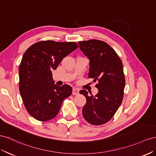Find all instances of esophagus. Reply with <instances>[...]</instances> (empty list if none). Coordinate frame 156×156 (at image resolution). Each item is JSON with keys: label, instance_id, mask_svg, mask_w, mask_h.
<instances>
[{"label": "esophagus", "instance_id": "1", "mask_svg": "<svg viewBox=\"0 0 156 156\" xmlns=\"http://www.w3.org/2000/svg\"><path fill=\"white\" fill-rule=\"evenodd\" d=\"M73 94L74 95L79 94V91H78V90H77V89H76V88H73Z\"/></svg>", "mask_w": 156, "mask_h": 156}]
</instances>
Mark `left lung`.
<instances>
[{"instance_id": "obj_1", "label": "left lung", "mask_w": 156, "mask_h": 156, "mask_svg": "<svg viewBox=\"0 0 156 156\" xmlns=\"http://www.w3.org/2000/svg\"><path fill=\"white\" fill-rule=\"evenodd\" d=\"M78 44L90 59L88 77L98 81L95 86L98 93L95 96L88 95L85 90L80 91L86 98L82 115L88 123L100 126L111 119L122 104L126 84L123 64L117 53L105 42L90 40Z\"/></svg>"}]
</instances>
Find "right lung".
Returning a JSON list of instances; mask_svg holds the SVG:
<instances>
[{"mask_svg": "<svg viewBox=\"0 0 156 156\" xmlns=\"http://www.w3.org/2000/svg\"><path fill=\"white\" fill-rule=\"evenodd\" d=\"M78 48L74 42L41 41L33 44L23 54L19 68L20 91L25 108L37 120L55 117L62 103L72 94L67 84H55L51 71Z\"/></svg>", "mask_w": 156, "mask_h": 156, "instance_id": "add662e5", "label": "right lung"}]
</instances>
